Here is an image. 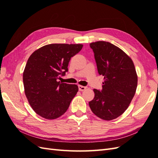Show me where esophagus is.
<instances>
[{"mask_svg": "<svg viewBox=\"0 0 158 158\" xmlns=\"http://www.w3.org/2000/svg\"><path fill=\"white\" fill-rule=\"evenodd\" d=\"M86 88H87V87L83 86V85H78V89H79L80 91H84V90H85Z\"/></svg>", "mask_w": 158, "mask_h": 158, "instance_id": "obj_1", "label": "esophagus"}]
</instances>
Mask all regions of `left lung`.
<instances>
[{"instance_id":"obj_1","label":"left lung","mask_w":158,"mask_h":158,"mask_svg":"<svg viewBox=\"0 0 158 158\" xmlns=\"http://www.w3.org/2000/svg\"><path fill=\"white\" fill-rule=\"evenodd\" d=\"M89 46L104 82L101 91L94 89L95 96L89 106L97 117L111 121L126 111L135 94L138 76L135 64L131 57L111 43L100 41Z\"/></svg>"}]
</instances>
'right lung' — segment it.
<instances>
[{"label": "right lung", "instance_id": "obj_1", "mask_svg": "<svg viewBox=\"0 0 158 158\" xmlns=\"http://www.w3.org/2000/svg\"><path fill=\"white\" fill-rule=\"evenodd\" d=\"M82 47V44H49L29 57L23 73L24 92L31 107L40 116L55 119L67 111L78 87L62 83L59 79L68 71L71 57Z\"/></svg>", "mask_w": 158, "mask_h": 158}]
</instances>
